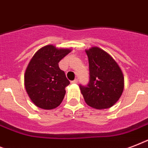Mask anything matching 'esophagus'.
I'll use <instances>...</instances> for the list:
<instances>
[{
    "label": "esophagus",
    "mask_w": 148,
    "mask_h": 148,
    "mask_svg": "<svg viewBox=\"0 0 148 148\" xmlns=\"http://www.w3.org/2000/svg\"><path fill=\"white\" fill-rule=\"evenodd\" d=\"M77 79H75V80H74V81H71V84H77Z\"/></svg>",
    "instance_id": "obj_1"
}]
</instances>
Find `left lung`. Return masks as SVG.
<instances>
[{
    "label": "left lung",
    "instance_id": "left-lung-1",
    "mask_svg": "<svg viewBox=\"0 0 148 148\" xmlns=\"http://www.w3.org/2000/svg\"><path fill=\"white\" fill-rule=\"evenodd\" d=\"M89 61V82L80 84L88 106L96 109L112 107L124 90V75L112 57L99 47L86 51Z\"/></svg>",
    "mask_w": 148,
    "mask_h": 148
}]
</instances>
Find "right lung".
I'll list each match as a JSON object with an SVG mask.
<instances>
[{
    "label": "right lung",
    "mask_w": 148,
    "mask_h": 148,
    "mask_svg": "<svg viewBox=\"0 0 148 148\" xmlns=\"http://www.w3.org/2000/svg\"><path fill=\"white\" fill-rule=\"evenodd\" d=\"M71 51L47 45L38 50L29 63L24 84L29 97L38 108L50 110L62 102L70 81L58 63Z\"/></svg>",
    "instance_id": "obj_1"
}]
</instances>
